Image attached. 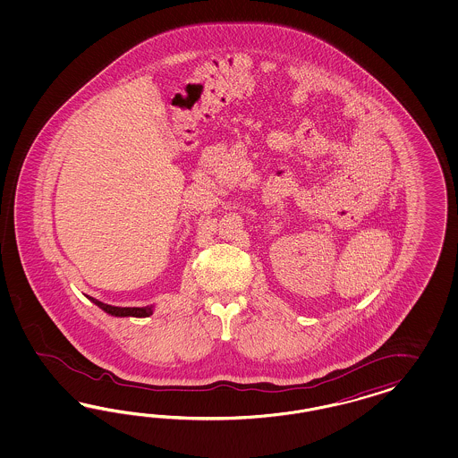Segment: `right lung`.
Instances as JSON below:
<instances>
[{
	"label": "right lung",
	"mask_w": 458,
	"mask_h": 458,
	"mask_svg": "<svg viewBox=\"0 0 458 458\" xmlns=\"http://www.w3.org/2000/svg\"><path fill=\"white\" fill-rule=\"evenodd\" d=\"M94 304L98 305L104 312L115 316V318H149L153 314V305L146 307H115V305L104 304L94 297H89Z\"/></svg>",
	"instance_id": "1"
}]
</instances>
